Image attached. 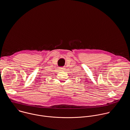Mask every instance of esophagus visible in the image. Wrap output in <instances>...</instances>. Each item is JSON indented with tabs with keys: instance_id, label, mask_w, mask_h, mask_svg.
<instances>
[{
	"instance_id": "34e87169",
	"label": "esophagus",
	"mask_w": 130,
	"mask_h": 130,
	"mask_svg": "<svg viewBox=\"0 0 130 130\" xmlns=\"http://www.w3.org/2000/svg\"><path fill=\"white\" fill-rule=\"evenodd\" d=\"M59 69H60V70H61V71H63V70H64V67H60Z\"/></svg>"
}]
</instances>
